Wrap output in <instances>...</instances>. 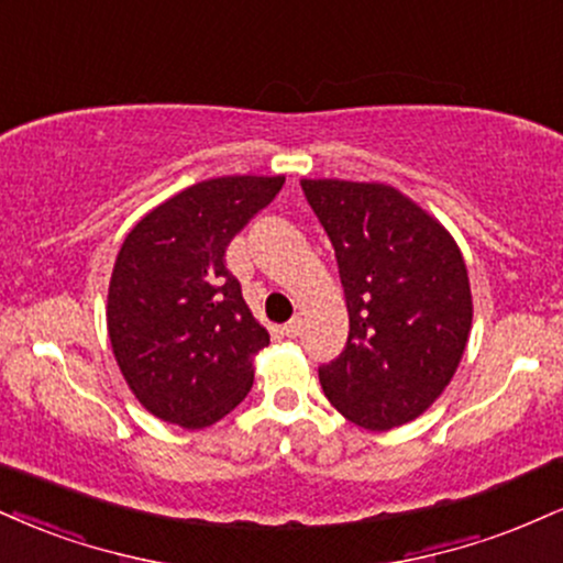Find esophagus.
Here are the masks:
<instances>
[{
    "label": "esophagus",
    "instance_id": "obj_1",
    "mask_svg": "<svg viewBox=\"0 0 563 563\" xmlns=\"http://www.w3.org/2000/svg\"><path fill=\"white\" fill-rule=\"evenodd\" d=\"M283 333H286V338H296L301 333V320H290L283 324Z\"/></svg>",
    "mask_w": 563,
    "mask_h": 563
}]
</instances>
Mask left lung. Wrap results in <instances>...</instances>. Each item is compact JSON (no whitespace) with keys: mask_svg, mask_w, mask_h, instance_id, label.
<instances>
[{"mask_svg":"<svg viewBox=\"0 0 563 563\" xmlns=\"http://www.w3.org/2000/svg\"><path fill=\"white\" fill-rule=\"evenodd\" d=\"M335 249L349 341L320 367L328 401L364 430L417 419L451 383L472 330L462 249L415 199L385 183L303 178Z\"/></svg>","mask_w":563,"mask_h":563,"instance_id":"8db88e82","label":"left lung"}]
</instances>
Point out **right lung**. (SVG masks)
Wrapping results in <instances>:
<instances>
[{
  "label": "right lung",
  "mask_w": 563,
  "mask_h": 563,
  "mask_svg": "<svg viewBox=\"0 0 563 563\" xmlns=\"http://www.w3.org/2000/svg\"><path fill=\"white\" fill-rule=\"evenodd\" d=\"M286 175L183 188L135 222L107 294V333L128 388L162 422L201 430L239 406L269 333L228 273L225 249Z\"/></svg>",
  "instance_id": "1"
}]
</instances>
